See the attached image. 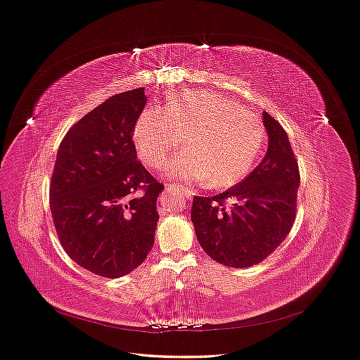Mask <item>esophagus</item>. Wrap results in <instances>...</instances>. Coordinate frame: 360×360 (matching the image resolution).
I'll list each match as a JSON object with an SVG mask.
<instances>
[{
  "label": "esophagus",
  "instance_id": "esophagus-1",
  "mask_svg": "<svg viewBox=\"0 0 360 360\" xmlns=\"http://www.w3.org/2000/svg\"><path fill=\"white\" fill-rule=\"evenodd\" d=\"M174 186H178V185H176V184H165L166 190H170V188H174Z\"/></svg>",
  "mask_w": 360,
  "mask_h": 360
}]
</instances>
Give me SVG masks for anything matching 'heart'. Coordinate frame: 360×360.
Here are the masks:
<instances>
[{
	"label": "heart",
	"mask_w": 360,
	"mask_h": 360,
	"mask_svg": "<svg viewBox=\"0 0 360 360\" xmlns=\"http://www.w3.org/2000/svg\"><path fill=\"white\" fill-rule=\"evenodd\" d=\"M181 139L185 153L170 165L169 175L220 190L250 174L266 141V124L232 99L194 90L176 94L165 108L146 109L134 128L139 155L155 169L167 162Z\"/></svg>",
	"instance_id": "heart-1"
}]
</instances>
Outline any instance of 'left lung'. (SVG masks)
Listing matches in <instances>:
<instances>
[{
	"label": "left lung",
	"mask_w": 360,
	"mask_h": 360,
	"mask_svg": "<svg viewBox=\"0 0 360 360\" xmlns=\"http://www.w3.org/2000/svg\"><path fill=\"white\" fill-rule=\"evenodd\" d=\"M267 155L231 190L194 197L191 220L201 248L233 269L255 266L286 239L296 219L300 174L289 137L264 112Z\"/></svg>",
	"instance_id": "8db88e82"
}]
</instances>
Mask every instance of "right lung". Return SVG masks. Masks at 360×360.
Masks as SVG:
<instances>
[{
	"label": "right lung",
	"instance_id": "add662e5",
	"mask_svg": "<svg viewBox=\"0 0 360 360\" xmlns=\"http://www.w3.org/2000/svg\"><path fill=\"white\" fill-rule=\"evenodd\" d=\"M144 87L110 96L63 139L49 185L56 235L80 267L106 278L136 270L155 245L163 191L132 141Z\"/></svg>",
	"mask_w": 360,
	"mask_h": 360
}]
</instances>
